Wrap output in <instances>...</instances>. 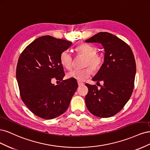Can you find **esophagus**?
Returning a JSON list of instances; mask_svg holds the SVG:
<instances>
[{
    "label": "esophagus",
    "mask_w": 150,
    "mask_h": 150,
    "mask_svg": "<svg viewBox=\"0 0 150 150\" xmlns=\"http://www.w3.org/2000/svg\"><path fill=\"white\" fill-rule=\"evenodd\" d=\"M78 86H82V85L84 84V83H83L82 82H79V81H78Z\"/></svg>",
    "instance_id": "obj_1"
}]
</instances>
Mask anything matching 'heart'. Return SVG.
Listing matches in <instances>:
<instances>
[{
	"label": "heart",
	"instance_id": "1",
	"mask_svg": "<svg viewBox=\"0 0 150 150\" xmlns=\"http://www.w3.org/2000/svg\"><path fill=\"white\" fill-rule=\"evenodd\" d=\"M76 51L78 55L86 58L84 66H89L93 71H98L103 64L104 57L97 53L96 48L88 44H81L76 47ZM61 65L67 69H70L72 63V56L69 51H64L60 56ZM91 74V70L86 67L81 70L73 69L67 73V78L74 79L81 82L88 78Z\"/></svg>",
	"mask_w": 150,
	"mask_h": 150
}]
</instances>
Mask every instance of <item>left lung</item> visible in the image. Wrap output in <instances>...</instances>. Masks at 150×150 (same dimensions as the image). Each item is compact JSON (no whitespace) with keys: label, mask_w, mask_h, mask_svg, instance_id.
Listing matches in <instances>:
<instances>
[{"label":"left lung","mask_w":150,"mask_h":150,"mask_svg":"<svg viewBox=\"0 0 150 150\" xmlns=\"http://www.w3.org/2000/svg\"><path fill=\"white\" fill-rule=\"evenodd\" d=\"M98 42L104 49V61L93 81L103 86L86 83L88 93L85 97L89 112L99 117H109L120 112L129 99L134 89L136 62L128 44L115 35L101 32L86 40Z\"/></svg>","instance_id":"obj_1"}]
</instances>
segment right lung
Instances as JSON below:
<instances>
[{
	"label": "right lung",
	"instance_id": "right-lung-1",
	"mask_svg": "<svg viewBox=\"0 0 150 150\" xmlns=\"http://www.w3.org/2000/svg\"><path fill=\"white\" fill-rule=\"evenodd\" d=\"M71 45L68 40L44 35L28 45L19 57L16 78L21 99L41 118L53 119L63 114L78 88L76 79L62 80L65 73L60 56ZM54 79L62 82L54 85Z\"/></svg>",
	"mask_w": 150,
	"mask_h": 150
}]
</instances>
